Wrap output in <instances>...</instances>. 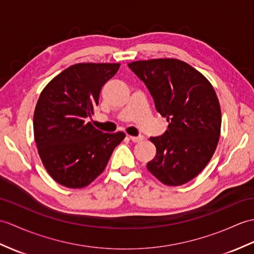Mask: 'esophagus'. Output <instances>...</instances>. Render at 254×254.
Wrapping results in <instances>:
<instances>
[{
  "label": "esophagus",
  "mask_w": 254,
  "mask_h": 254,
  "mask_svg": "<svg viewBox=\"0 0 254 254\" xmlns=\"http://www.w3.org/2000/svg\"><path fill=\"white\" fill-rule=\"evenodd\" d=\"M129 139H131L133 143H139V141L144 139V136L143 135H139V136H129Z\"/></svg>",
  "instance_id": "obj_1"
}]
</instances>
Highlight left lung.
Returning <instances> with one entry per match:
<instances>
[{"label":"left lung","mask_w":254,"mask_h":254,"mask_svg":"<svg viewBox=\"0 0 254 254\" xmlns=\"http://www.w3.org/2000/svg\"><path fill=\"white\" fill-rule=\"evenodd\" d=\"M144 82L156 109L169 122L150 137L157 154L147 169L163 184L180 186L205 168L221 133V108L213 86L190 64L173 58L129 63Z\"/></svg>","instance_id":"left-lung-1"}]
</instances>
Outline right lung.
Instances as JSON below:
<instances>
[{"label": "right lung", "instance_id": "add662e5", "mask_svg": "<svg viewBox=\"0 0 254 254\" xmlns=\"http://www.w3.org/2000/svg\"><path fill=\"white\" fill-rule=\"evenodd\" d=\"M120 64H76L56 75L41 93L33 116L38 152L53 180L82 188L103 172L126 134L103 133L87 118L94 115L104 84Z\"/></svg>", "mask_w": 254, "mask_h": 254}]
</instances>
